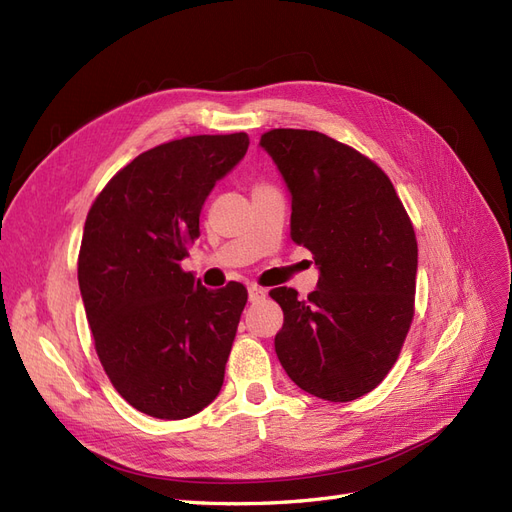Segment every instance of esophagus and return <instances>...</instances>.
I'll list each match as a JSON object with an SVG mask.
<instances>
[{"instance_id":"obj_1","label":"esophagus","mask_w":512,"mask_h":512,"mask_svg":"<svg viewBox=\"0 0 512 512\" xmlns=\"http://www.w3.org/2000/svg\"><path fill=\"white\" fill-rule=\"evenodd\" d=\"M265 290H262L260 286H256V284H252L250 288H247V297H250V301L252 303H256V301H260V299H265Z\"/></svg>"}]
</instances>
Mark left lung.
Masks as SVG:
<instances>
[{"instance_id": "obj_1", "label": "left lung", "mask_w": 512, "mask_h": 512, "mask_svg": "<svg viewBox=\"0 0 512 512\" xmlns=\"http://www.w3.org/2000/svg\"><path fill=\"white\" fill-rule=\"evenodd\" d=\"M265 149L290 192V237L314 254L318 288H275V352L288 378L329 401L363 397L395 365L414 316L418 250L382 170L314 130H271Z\"/></svg>"}]
</instances>
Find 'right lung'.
<instances>
[{
	"mask_svg": "<svg viewBox=\"0 0 512 512\" xmlns=\"http://www.w3.org/2000/svg\"><path fill=\"white\" fill-rule=\"evenodd\" d=\"M247 145L237 132L153 147L87 213L79 288L100 363L132 408L164 421L200 412L222 389L247 290H209L181 260L207 196Z\"/></svg>",
	"mask_w": 512,
	"mask_h": 512,
	"instance_id": "1",
	"label": "right lung"
}]
</instances>
